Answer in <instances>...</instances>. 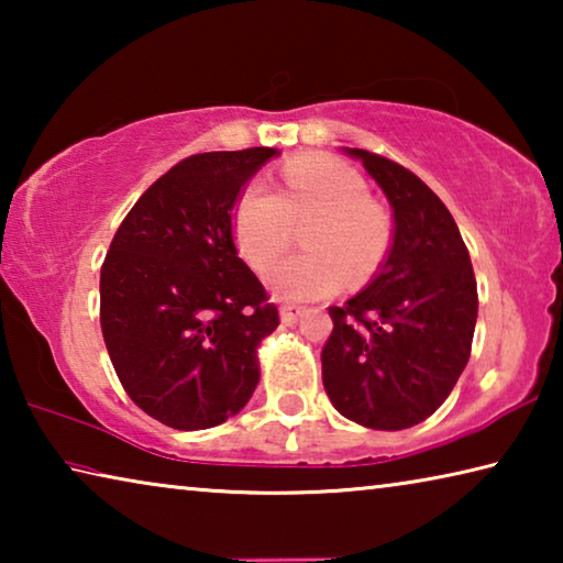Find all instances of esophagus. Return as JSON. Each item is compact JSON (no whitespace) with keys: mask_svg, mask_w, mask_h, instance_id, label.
<instances>
[{"mask_svg":"<svg viewBox=\"0 0 563 563\" xmlns=\"http://www.w3.org/2000/svg\"><path fill=\"white\" fill-rule=\"evenodd\" d=\"M298 316H300L298 305H283L280 308V320L285 322V325H290V322L298 320Z\"/></svg>","mask_w":563,"mask_h":563,"instance_id":"obj_1","label":"esophagus"}]
</instances>
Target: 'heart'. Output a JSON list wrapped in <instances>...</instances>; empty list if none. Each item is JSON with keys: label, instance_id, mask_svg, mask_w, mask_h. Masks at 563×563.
<instances>
[{"label": "heart", "instance_id": "1", "mask_svg": "<svg viewBox=\"0 0 563 563\" xmlns=\"http://www.w3.org/2000/svg\"><path fill=\"white\" fill-rule=\"evenodd\" d=\"M283 190L253 180L233 211V235L243 258L263 271L292 243L298 228L308 253L275 263L265 283L275 298L305 302L338 292L345 280L373 278L389 247V218L369 201L355 168L330 156L295 158L283 168Z\"/></svg>", "mask_w": 563, "mask_h": 563}]
</instances>
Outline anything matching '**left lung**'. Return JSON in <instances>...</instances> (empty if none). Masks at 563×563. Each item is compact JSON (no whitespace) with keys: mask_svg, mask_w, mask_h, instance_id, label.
<instances>
[{"mask_svg":"<svg viewBox=\"0 0 563 563\" xmlns=\"http://www.w3.org/2000/svg\"><path fill=\"white\" fill-rule=\"evenodd\" d=\"M393 206V245L365 290L330 308L322 385L342 417L369 430H407L460 379L476 325V280L452 213L412 170L347 148Z\"/></svg>","mask_w":563,"mask_h":563,"instance_id":"1","label":"left lung"}]
</instances>
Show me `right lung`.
Returning a JSON list of instances; mask_svg holds the SVG:
<instances>
[{
    "label": "right lung",
    "instance_id": "right-lung-1",
    "mask_svg": "<svg viewBox=\"0 0 563 563\" xmlns=\"http://www.w3.org/2000/svg\"><path fill=\"white\" fill-rule=\"evenodd\" d=\"M275 148L188 156L123 218L101 265V332L126 395L174 430L238 415L258 385V345L280 325L238 258L233 208Z\"/></svg>",
    "mask_w": 563,
    "mask_h": 563
}]
</instances>
